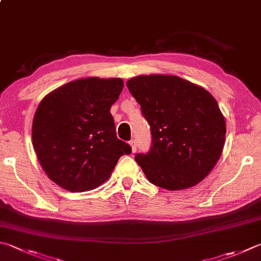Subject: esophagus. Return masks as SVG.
<instances>
[{
	"label": "esophagus",
	"instance_id": "34e87169",
	"mask_svg": "<svg viewBox=\"0 0 261 261\" xmlns=\"http://www.w3.org/2000/svg\"><path fill=\"white\" fill-rule=\"evenodd\" d=\"M128 144H129L130 147H132V152H133V153H134V152L136 151V142H135V140H130V141L128 142Z\"/></svg>",
	"mask_w": 261,
	"mask_h": 261
}]
</instances>
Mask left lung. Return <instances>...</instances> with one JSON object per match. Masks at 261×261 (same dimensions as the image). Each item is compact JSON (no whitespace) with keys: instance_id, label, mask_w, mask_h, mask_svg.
Returning <instances> with one entry per match:
<instances>
[{"instance_id":"obj_1","label":"left lung","mask_w":261,"mask_h":261,"mask_svg":"<svg viewBox=\"0 0 261 261\" xmlns=\"http://www.w3.org/2000/svg\"><path fill=\"white\" fill-rule=\"evenodd\" d=\"M127 87L150 125V150L135 155L146 178L170 191L200 183L217 164L225 142V119L215 97L170 75L134 77Z\"/></svg>"}]
</instances>
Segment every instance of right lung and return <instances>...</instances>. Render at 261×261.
Segmentation results:
<instances>
[{"instance_id":"add662e5","label":"right lung","mask_w":261,"mask_h":261,"mask_svg":"<svg viewBox=\"0 0 261 261\" xmlns=\"http://www.w3.org/2000/svg\"><path fill=\"white\" fill-rule=\"evenodd\" d=\"M124 87L120 78H84L68 83L39 103L32 139L48 178L70 192L106 181L132 147L116 135L110 108Z\"/></svg>"}]
</instances>
